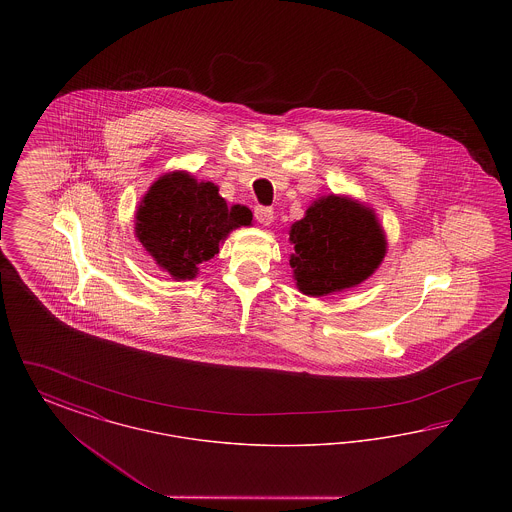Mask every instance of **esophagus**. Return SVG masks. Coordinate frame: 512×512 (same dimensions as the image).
<instances>
[{
    "instance_id": "1",
    "label": "esophagus",
    "mask_w": 512,
    "mask_h": 512,
    "mask_svg": "<svg viewBox=\"0 0 512 512\" xmlns=\"http://www.w3.org/2000/svg\"><path fill=\"white\" fill-rule=\"evenodd\" d=\"M255 219L259 220L261 224L268 226L272 219H274V211L270 207H263V205H257L255 207Z\"/></svg>"
}]
</instances>
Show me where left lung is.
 I'll use <instances>...</instances> for the list:
<instances>
[{
  "label": "left lung",
  "instance_id": "obj_1",
  "mask_svg": "<svg viewBox=\"0 0 512 512\" xmlns=\"http://www.w3.org/2000/svg\"><path fill=\"white\" fill-rule=\"evenodd\" d=\"M290 240L297 288L317 297L361 284L386 255V238L374 213L338 195L315 201L293 224Z\"/></svg>",
  "mask_w": 512,
  "mask_h": 512
}]
</instances>
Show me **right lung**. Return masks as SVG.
<instances>
[{"instance_id": "1", "label": "right lung", "mask_w": 512, "mask_h": 512, "mask_svg": "<svg viewBox=\"0 0 512 512\" xmlns=\"http://www.w3.org/2000/svg\"><path fill=\"white\" fill-rule=\"evenodd\" d=\"M251 219L247 207H228L215 184L174 172L149 188L136 215V236L172 278L192 280L197 267L219 253L228 232Z\"/></svg>"}]
</instances>
